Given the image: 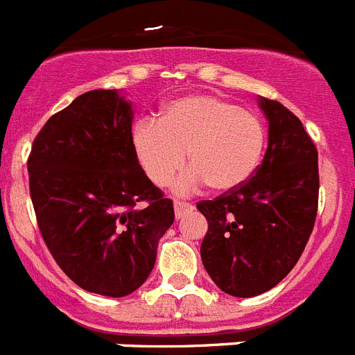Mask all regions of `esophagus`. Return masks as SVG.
<instances>
[{
  "label": "esophagus",
  "instance_id": "1",
  "mask_svg": "<svg viewBox=\"0 0 355 355\" xmlns=\"http://www.w3.org/2000/svg\"><path fill=\"white\" fill-rule=\"evenodd\" d=\"M192 209H194V205L192 203H187V201H181V199H174V212L178 219L183 218L184 214L192 212Z\"/></svg>",
  "mask_w": 355,
  "mask_h": 355
}]
</instances>
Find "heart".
Instances as JSON below:
<instances>
[{"label":"heart","mask_w":355,"mask_h":355,"mask_svg":"<svg viewBox=\"0 0 355 355\" xmlns=\"http://www.w3.org/2000/svg\"><path fill=\"white\" fill-rule=\"evenodd\" d=\"M132 145L157 187L171 183L187 154L190 168L175 181V189L190 192L207 183L216 192H228L247 183L259 168L266 130L256 114L230 99L192 94L166 105L159 121L137 123Z\"/></svg>","instance_id":"1"}]
</instances>
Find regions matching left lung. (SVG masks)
Returning a JSON list of instances; mask_svg holds the SVG:
<instances>
[{
    "instance_id": "1",
    "label": "left lung",
    "mask_w": 355,
    "mask_h": 355,
    "mask_svg": "<svg viewBox=\"0 0 355 355\" xmlns=\"http://www.w3.org/2000/svg\"><path fill=\"white\" fill-rule=\"evenodd\" d=\"M268 146L247 183L196 207L209 221L201 259L219 288L252 297L274 288L303 254L318 216V148L300 118L259 101Z\"/></svg>"
}]
</instances>
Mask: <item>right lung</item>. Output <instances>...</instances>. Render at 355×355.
I'll list each match as a JSON object with an SVG mask.
<instances>
[{
  "label": "right lung",
  "mask_w": 355,
  "mask_h": 355,
  "mask_svg": "<svg viewBox=\"0 0 355 355\" xmlns=\"http://www.w3.org/2000/svg\"><path fill=\"white\" fill-rule=\"evenodd\" d=\"M26 168L41 237L61 270L108 297L139 288L174 205L137 161L130 103L116 90L81 94L37 132Z\"/></svg>",
  "instance_id": "right-lung-1"
}]
</instances>
